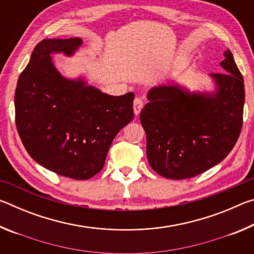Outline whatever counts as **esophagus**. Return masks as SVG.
<instances>
[{
	"label": "esophagus",
	"instance_id": "esophagus-1",
	"mask_svg": "<svg viewBox=\"0 0 254 254\" xmlns=\"http://www.w3.org/2000/svg\"><path fill=\"white\" fill-rule=\"evenodd\" d=\"M143 105H144V102L142 98L140 97H136L134 102H133V111H134V114L135 115H139L141 110L143 109Z\"/></svg>",
	"mask_w": 254,
	"mask_h": 254
}]
</instances>
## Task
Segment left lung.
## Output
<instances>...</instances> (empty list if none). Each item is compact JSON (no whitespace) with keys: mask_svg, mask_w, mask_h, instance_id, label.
<instances>
[{"mask_svg":"<svg viewBox=\"0 0 254 254\" xmlns=\"http://www.w3.org/2000/svg\"><path fill=\"white\" fill-rule=\"evenodd\" d=\"M221 63L227 72L212 74L214 95L188 94L174 85L157 86L140 121L147 157L162 177L186 179L220 163L238 141L243 124L244 80L230 50Z\"/></svg>","mask_w":254,"mask_h":254,"instance_id":"8db88e82","label":"left lung"}]
</instances>
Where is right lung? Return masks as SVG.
I'll return each mask as SVG.
<instances>
[{"instance_id": "1", "label": "right lung", "mask_w": 254, "mask_h": 254, "mask_svg": "<svg viewBox=\"0 0 254 254\" xmlns=\"http://www.w3.org/2000/svg\"><path fill=\"white\" fill-rule=\"evenodd\" d=\"M80 45L79 38L40 41L14 96L16 130L30 157L76 180L100 173L115 135L134 115L133 93L107 95L55 69L51 53L71 55Z\"/></svg>"}]
</instances>
